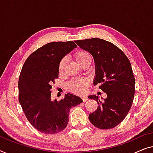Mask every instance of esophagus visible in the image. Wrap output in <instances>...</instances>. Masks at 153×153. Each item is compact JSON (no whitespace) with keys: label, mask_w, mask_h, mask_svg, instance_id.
<instances>
[{"label":"esophagus","mask_w":153,"mask_h":153,"mask_svg":"<svg viewBox=\"0 0 153 153\" xmlns=\"http://www.w3.org/2000/svg\"><path fill=\"white\" fill-rule=\"evenodd\" d=\"M82 99L84 102H87V101L88 100V98L87 97V96H82Z\"/></svg>","instance_id":"34e87169"}]
</instances>
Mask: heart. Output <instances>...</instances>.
<instances>
[{
	"label": "heart",
	"instance_id": "1",
	"mask_svg": "<svg viewBox=\"0 0 153 153\" xmlns=\"http://www.w3.org/2000/svg\"><path fill=\"white\" fill-rule=\"evenodd\" d=\"M76 61L79 64L87 61L88 59H91V56L86 51L79 50L77 51L75 55ZM66 64V58H62L59 64V71H63ZM87 85V82L85 79H74L70 82L69 87L71 89L77 92V93H83L85 90V87Z\"/></svg>",
	"mask_w": 153,
	"mask_h": 153
}]
</instances>
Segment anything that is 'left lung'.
Returning <instances> with one entry per match:
<instances>
[{
  "label": "left lung",
  "mask_w": 153,
  "mask_h": 153,
  "mask_svg": "<svg viewBox=\"0 0 153 153\" xmlns=\"http://www.w3.org/2000/svg\"><path fill=\"white\" fill-rule=\"evenodd\" d=\"M75 42L93 56L94 85H99L107 94L103 101L96 95L88 96L98 104L97 110L89 116L90 122L100 129L114 128L126 118L134 100L135 79L130 60L117 46L104 39L92 38Z\"/></svg>",
  "instance_id": "8db88e82"
}]
</instances>
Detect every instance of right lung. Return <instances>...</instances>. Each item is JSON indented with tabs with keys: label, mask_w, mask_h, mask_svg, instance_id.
Here are the masks:
<instances>
[{
	"label": "right lung",
	"mask_w": 153,
	"mask_h": 153,
	"mask_svg": "<svg viewBox=\"0 0 153 153\" xmlns=\"http://www.w3.org/2000/svg\"><path fill=\"white\" fill-rule=\"evenodd\" d=\"M77 47L73 42H51L38 48L25 60L19 80V100L32 126L52 134L66 128L71 107L82 102L72 94L61 100H51V89L59 76L62 58Z\"/></svg>",
	"instance_id": "1"
}]
</instances>
